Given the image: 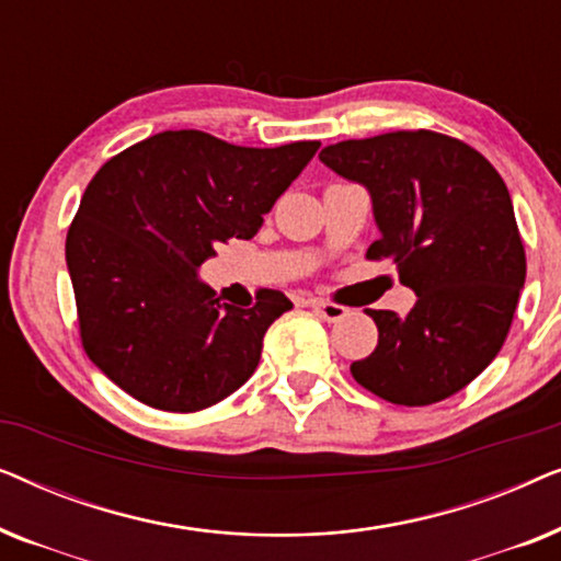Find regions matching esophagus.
Returning a JSON list of instances; mask_svg holds the SVG:
<instances>
[{"mask_svg": "<svg viewBox=\"0 0 561 561\" xmlns=\"http://www.w3.org/2000/svg\"><path fill=\"white\" fill-rule=\"evenodd\" d=\"M309 306L319 313L321 319L329 321V324H332V321H342L344 317H347V306L327 304V301H309Z\"/></svg>", "mask_w": 561, "mask_h": 561, "instance_id": "1", "label": "esophagus"}]
</instances>
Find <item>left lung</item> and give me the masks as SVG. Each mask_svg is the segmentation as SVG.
<instances>
[{
  "mask_svg": "<svg viewBox=\"0 0 561 561\" xmlns=\"http://www.w3.org/2000/svg\"><path fill=\"white\" fill-rule=\"evenodd\" d=\"M321 163L363 183L380 240L416 304L405 317L367 309L378 347L352 378L382 401L428 405L455 396L501 352L526 280L511 194L485 156L432 129L327 145Z\"/></svg>",
  "mask_w": 561,
  "mask_h": 561,
  "instance_id": "left-lung-1",
  "label": "left lung"
}]
</instances>
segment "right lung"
I'll use <instances>...</instances> for the list:
<instances>
[{
  "instance_id": "1",
  "label": "right lung",
  "mask_w": 561,
  "mask_h": 561,
  "mask_svg": "<svg viewBox=\"0 0 561 561\" xmlns=\"http://www.w3.org/2000/svg\"><path fill=\"white\" fill-rule=\"evenodd\" d=\"M317 140L240 148L202 129H168L99 168L68 227L79 334L91 363L137 401L194 413L255 373L280 290L221 304L196 278L221 242L250 240Z\"/></svg>"
}]
</instances>
